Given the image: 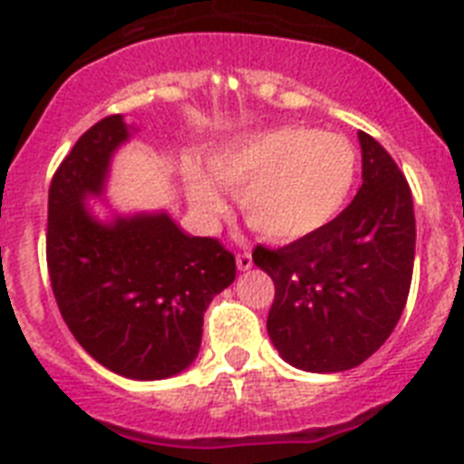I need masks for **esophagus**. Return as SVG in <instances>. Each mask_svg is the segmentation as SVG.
<instances>
[{"mask_svg": "<svg viewBox=\"0 0 464 464\" xmlns=\"http://www.w3.org/2000/svg\"><path fill=\"white\" fill-rule=\"evenodd\" d=\"M251 266H254V258H251V254H248L246 248H244V251H237V267H239V270H248Z\"/></svg>", "mask_w": 464, "mask_h": 464, "instance_id": "1", "label": "esophagus"}]
</instances>
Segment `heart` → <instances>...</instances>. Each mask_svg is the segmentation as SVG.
Instances as JSON below:
<instances>
[{
	"label": "heart",
	"mask_w": 464,
	"mask_h": 464,
	"mask_svg": "<svg viewBox=\"0 0 464 464\" xmlns=\"http://www.w3.org/2000/svg\"><path fill=\"white\" fill-rule=\"evenodd\" d=\"M213 182L239 194L248 227L273 241L315 232L342 208L353 185L355 151L332 132L285 125L229 141L208 159ZM208 175L189 168L187 191L206 216L223 210Z\"/></svg>",
	"instance_id": "obj_1"
}]
</instances>
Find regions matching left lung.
Segmentation results:
<instances>
[{
	"label": "left lung",
	"instance_id": "obj_1",
	"mask_svg": "<svg viewBox=\"0 0 464 464\" xmlns=\"http://www.w3.org/2000/svg\"><path fill=\"white\" fill-rule=\"evenodd\" d=\"M362 185L346 208L282 248H254L275 282L267 334L289 365L305 372L358 367L392 336L408 301L415 213L408 179L367 132Z\"/></svg>",
	"mask_w": 464,
	"mask_h": 464
}]
</instances>
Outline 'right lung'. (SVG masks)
I'll use <instances>...</instances> for the list:
<instances>
[{
	"label": "right lung",
	"mask_w": 464,
	"mask_h": 464,
	"mask_svg": "<svg viewBox=\"0 0 464 464\" xmlns=\"http://www.w3.org/2000/svg\"><path fill=\"white\" fill-rule=\"evenodd\" d=\"M130 130L106 116L75 141L49 187L47 267L71 334L111 372L166 379L194 362L213 296L235 282V256L213 237H189L168 213L102 223L111 156Z\"/></svg>",
	"instance_id": "obj_1"
}]
</instances>
